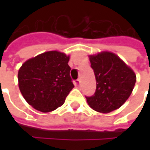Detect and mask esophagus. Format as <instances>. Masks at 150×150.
I'll return each instance as SVG.
<instances>
[{"mask_svg":"<svg viewBox=\"0 0 150 150\" xmlns=\"http://www.w3.org/2000/svg\"><path fill=\"white\" fill-rule=\"evenodd\" d=\"M74 85H75V86H79V85H80V80H79V79L75 80V81H74Z\"/></svg>","mask_w":150,"mask_h":150,"instance_id":"1","label":"esophagus"}]
</instances>
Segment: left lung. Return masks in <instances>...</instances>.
Wrapping results in <instances>:
<instances>
[{"label":"left lung","instance_id":"1","mask_svg":"<svg viewBox=\"0 0 150 150\" xmlns=\"http://www.w3.org/2000/svg\"><path fill=\"white\" fill-rule=\"evenodd\" d=\"M89 60L97 87L93 95L86 97L88 105L97 112L105 113L118 109L132 93L135 73L112 52L91 55Z\"/></svg>","mask_w":150,"mask_h":150}]
</instances>
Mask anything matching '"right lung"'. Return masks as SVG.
Segmentation results:
<instances>
[{"label":"right lung","mask_w":150,"mask_h":150,"mask_svg":"<svg viewBox=\"0 0 150 150\" xmlns=\"http://www.w3.org/2000/svg\"><path fill=\"white\" fill-rule=\"evenodd\" d=\"M69 56L57 51L38 55L18 71V85L26 101L35 109L48 112L62 106L74 88L68 66Z\"/></svg>","instance_id":"obj_1"}]
</instances>
